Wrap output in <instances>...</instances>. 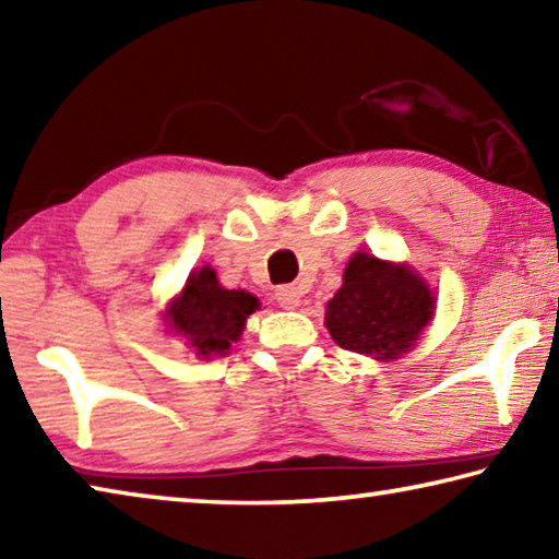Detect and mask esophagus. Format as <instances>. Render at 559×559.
<instances>
[{
    "instance_id": "esophagus-1",
    "label": "esophagus",
    "mask_w": 559,
    "mask_h": 559,
    "mask_svg": "<svg viewBox=\"0 0 559 559\" xmlns=\"http://www.w3.org/2000/svg\"><path fill=\"white\" fill-rule=\"evenodd\" d=\"M276 300H278V306L286 308V310L298 308L300 306V290L296 286H281V288H276Z\"/></svg>"
}]
</instances>
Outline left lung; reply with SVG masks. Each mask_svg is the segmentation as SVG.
I'll use <instances>...</instances> for the list:
<instances>
[{"mask_svg": "<svg viewBox=\"0 0 559 559\" xmlns=\"http://www.w3.org/2000/svg\"><path fill=\"white\" fill-rule=\"evenodd\" d=\"M433 318V293L406 263H390L357 251L343 286L328 300L325 328L343 349L374 359L409 353Z\"/></svg>", "mask_w": 559, "mask_h": 559, "instance_id": "1", "label": "left lung"}]
</instances>
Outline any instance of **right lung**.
I'll return each mask as SVG.
<instances>
[{"label": "right lung", "instance_id": "obj_1", "mask_svg": "<svg viewBox=\"0 0 559 559\" xmlns=\"http://www.w3.org/2000/svg\"><path fill=\"white\" fill-rule=\"evenodd\" d=\"M259 310V298L246 290H226L214 269L189 273L185 288L165 310V323L185 345L204 359L226 355L241 337L246 318Z\"/></svg>", "mask_w": 559, "mask_h": 559}]
</instances>
